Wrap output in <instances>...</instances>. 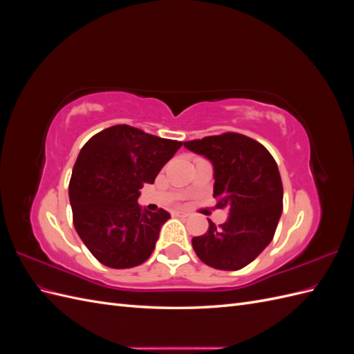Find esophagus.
I'll return each instance as SVG.
<instances>
[{
    "instance_id": "obj_1",
    "label": "esophagus",
    "mask_w": 354,
    "mask_h": 354,
    "mask_svg": "<svg viewBox=\"0 0 354 354\" xmlns=\"http://www.w3.org/2000/svg\"><path fill=\"white\" fill-rule=\"evenodd\" d=\"M173 216H174V217H187L189 214L185 212V211H174Z\"/></svg>"
}]
</instances>
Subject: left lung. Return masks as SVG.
<instances>
[{"label": "left lung", "mask_w": 354, "mask_h": 354, "mask_svg": "<svg viewBox=\"0 0 354 354\" xmlns=\"http://www.w3.org/2000/svg\"><path fill=\"white\" fill-rule=\"evenodd\" d=\"M185 147L205 156L214 169V198L229 209L227 221L192 239L196 255L218 270H239L273 239L282 214L283 187L267 149L238 133L203 137Z\"/></svg>", "instance_id": "obj_1"}]
</instances>
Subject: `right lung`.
I'll list each match as a JSON object with an SVG mask.
<instances>
[{"instance_id": "right-lung-1", "label": "right lung", "mask_w": 354, "mask_h": 354, "mask_svg": "<svg viewBox=\"0 0 354 354\" xmlns=\"http://www.w3.org/2000/svg\"><path fill=\"white\" fill-rule=\"evenodd\" d=\"M181 145L130 125H113L81 149L69 183L73 226L102 264L130 269L153 252L169 212L145 211L137 199Z\"/></svg>"}]
</instances>
